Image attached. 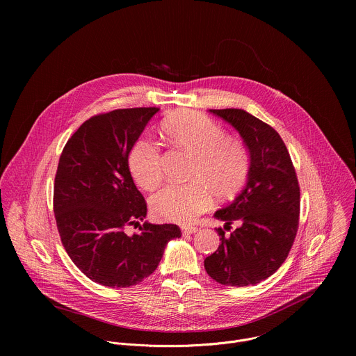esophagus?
I'll return each instance as SVG.
<instances>
[{"instance_id":"esophagus-1","label":"esophagus","mask_w":356,"mask_h":356,"mask_svg":"<svg viewBox=\"0 0 356 356\" xmlns=\"http://www.w3.org/2000/svg\"><path fill=\"white\" fill-rule=\"evenodd\" d=\"M197 231H198L197 227H183V228H181L183 235H191V234H194V232H197Z\"/></svg>"}]
</instances>
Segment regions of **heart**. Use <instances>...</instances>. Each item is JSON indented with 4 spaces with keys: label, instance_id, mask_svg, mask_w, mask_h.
Returning a JSON list of instances; mask_svg holds the SVG:
<instances>
[{
    "label": "heart",
    "instance_id": "b5f03b06",
    "mask_svg": "<svg viewBox=\"0 0 356 356\" xmlns=\"http://www.w3.org/2000/svg\"><path fill=\"white\" fill-rule=\"evenodd\" d=\"M162 134L179 149L193 155L187 184H169L150 200L155 217L190 224L217 201L234 198L245 186L250 172L246 145L210 117L188 110L170 113L161 124ZM128 166L135 183L143 190H155L163 179L161 146L139 139L131 149Z\"/></svg>",
    "mask_w": 356,
    "mask_h": 356
}]
</instances>
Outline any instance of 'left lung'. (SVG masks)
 Here are the masks:
<instances>
[{"label": "left lung", "mask_w": 356, "mask_h": 356, "mask_svg": "<svg viewBox=\"0 0 356 356\" xmlns=\"http://www.w3.org/2000/svg\"><path fill=\"white\" fill-rule=\"evenodd\" d=\"M210 113L238 129L249 149L250 172L241 194L214 214L225 227L217 229L221 243L204 268L224 286H253L289 255L298 229L300 186L289 150L270 125L243 110Z\"/></svg>", "instance_id": "1"}]
</instances>
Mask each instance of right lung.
<instances>
[{"label":"right lung","mask_w":356,"mask_h":356,"mask_svg":"<svg viewBox=\"0 0 356 356\" xmlns=\"http://www.w3.org/2000/svg\"><path fill=\"white\" fill-rule=\"evenodd\" d=\"M159 108H124L84 121L63 147L54 187L60 241L73 264L92 282L131 287L154 273L166 243L181 235L175 224L145 222L146 201L136 188L128 155Z\"/></svg>","instance_id":"add662e5"}]
</instances>
